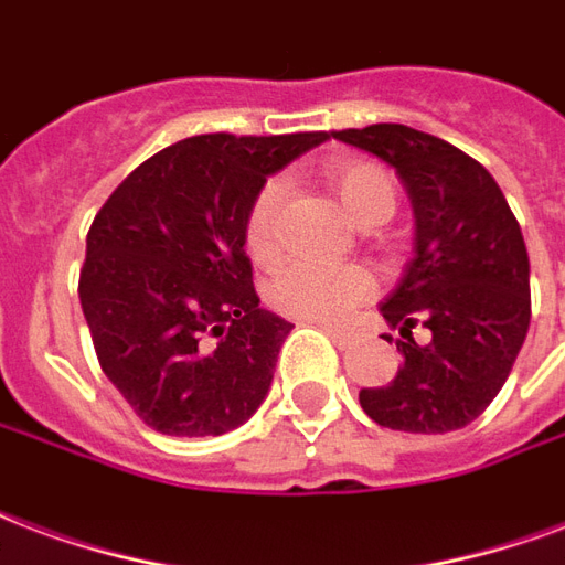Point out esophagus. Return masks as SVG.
<instances>
[{
    "mask_svg": "<svg viewBox=\"0 0 565 565\" xmlns=\"http://www.w3.org/2000/svg\"><path fill=\"white\" fill-rule=\"evenodd\" d=\"M308 323H315V326H320V329H323L326 335L332 338V341H335L338 347H344L347 341H350V335H347L344 329H338V326H332V323H323V320H308Z\"/></svg>",
    "mask_w": 565,
    "mask_h": 565,
    "instance_id": "esophagus-1",
    "label": "esophagus"
}]
</instances>
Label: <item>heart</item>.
<instances>
[{"instance_id":"obj_1","label":"heart","mask_w":565,"mask_h":565,"mask_svg":"<svg viewBox=\"0 0 565 565\" xmlns=\"http://www.w3.org/2000/svg\"><path fill=\"white\" fill-rule=\"evenodd\" d=\"M326 177L338 191L344 209L362 227H374L392 218L398 209V185L386 167L365 158H347L326 167ZM287 200V182L281 177L266 179L250 200L245 215V250L250 260L266 263L281 245V212ZM266 302L278 315L296 320H344L356 305L371 299L374 278L362 266H323L315 260H287L271 271L263 287Z\"/></svg>"}]
</instances>
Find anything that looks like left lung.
<instances>
[{"mask_svg": "<svg viewBox=\"0 0 565 565\" xmlns=\"http://www.w3.org/2000/svg\"><path fill=\"white\" fill-rule=\"evenodd\" d=\"M332 134L395 167L416 212V254L380 305L404 362L386 386L362 388L359 404L392 431H458L497 398L527 338L518 218L494 177L434 134L392 122ZM416 324L433 335L425 345L412 341Z\"/></svg>", "mask_w": 565, "mask_h": 565, "instance_id": "8db88e82", "label": "left lung"}]
</instances>
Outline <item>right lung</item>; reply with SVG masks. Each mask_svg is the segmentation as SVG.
Instances as JSON below:
<instances>
[{
	"instance_id": "right-lung-1",
	"label": "right lung",
	"mask_w": 565,
	"mask_h": 565,
	"mask_svg": "<svg viewBox=\"0 0 565 565\" xmlns=\"http://www.w3.org/2000/svg\"><path fill=\"white\" fill-rule=\"evenodd\" d=\"M326 131L198 134L122 179L86 236L81 305L102 371L170 437L250 419L294 326L260 308L245 257L257 188Z\"/></svg>"
}]
</instances>
